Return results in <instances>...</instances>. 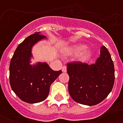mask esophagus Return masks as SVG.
Here are the masks:
<instances>
[{
    "mask_svg": "<svg viewBox=\"0 0 123 123\" xmlns=\"http://www.w3.org/2000/svg\"><path fill=\"white\" fill-rule=\"evenodd\" d=\"M62 72H64V73L67 71V69H66V67L65 66H64L63 67H62Z\"/></svg>",
    "mask_w": 123,
    "mask_h": 123,
    "instance_id": "obj_1",
    "label": "esophagus"
}]
</instances>
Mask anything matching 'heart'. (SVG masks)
<instances>
[{
  "label": "heart",
  "mask_w": 123,
  "mask_h": 123,
  "mask_svg": "<svg viewBox=\"0 0 123 123\" xmlns=\"http://www.w3.org/2000/svg\"><path fill=\"white\" fill-rule=\"evenodd\" d=\"M64 54L66 56L77 55V59L79 61H87L91 57V51L87 48L86 44H79L73 46L67 47L64 50Z\"/></svg>",
  "instance_id": "1"
}]
</instances>
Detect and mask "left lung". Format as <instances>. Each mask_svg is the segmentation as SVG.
I'll return each instance as SVG.
<instances>
[{"label":"left lung","instance_id":"left-lung-1","mask_svg":"<svg viewBox=\"0 0 123 123\" xmlns=\"http://www.w3.org/2000/svg\"><path fill=\"white\" fill-rule=\"evenodd\" d=\"M69 77L68 91L72 99L82 105L92 106L103 101L112 89L114 84V66L105 46L94 64L81 62L67 64Z\"/></svg>","mask_w":123,"mask_h":123}]
</instances>
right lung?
<instances>
[{
    "mask_svg": "<svg viewBox=\"0 0 123 123\" xmlns=\"http://www.w3.org/2000/svg\"><path fill=\"white\" fill-rule=\"evenodd\" d=\"M39 32L29 36L16 48L9 66L11 89L22 101L36 103L44 101L50 85L62 72L52 70L46 62L31 64L32 49L37 42L46 39Z\"/></svg>",
    "mask_w": 123,
    "mask_h": 123,
    "instance_id": "add662e5",
    "label": "right lung"
}]
</instances>
